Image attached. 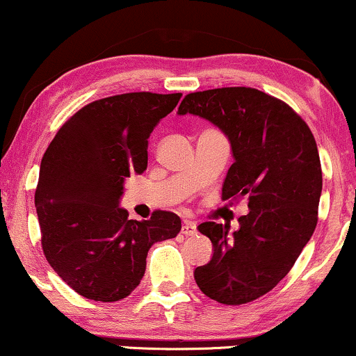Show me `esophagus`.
<instances>
[{"mask_svg":"<svg viewBox=\"0 0 356 356\" xmlns=\"http://www.w3.org/2000/svg\"><path fill=\"white\" fill-rule=\"evenodd\" d=\"M196 222L193 221H185L181 226V234L183 236H195L196 234Z\"/></svg>","mask_w":356,"mask_h":356,"instance_id":"1","label":"esophagus"}]
</instances>
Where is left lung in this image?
Instances as JSON below:
<instances>
[{
  "label": "left lung",
  "instance_id": "1",
  "mask_svg": "<svg viewBox=\"0 0 356 356\" xmlns=\"http://www.w3.org/2000/svg\"><path fill=\"white\" fill-rule=\"evenodd\" d=\"M178 113L203 117L226 135L234 163L222 200L248 198L249 208L232 234L227 225L198 226L214 252L195 280L219 304H248L289 274L312 238L322 193L317 143L287 104L251 87L193 92Z\"/></svg>",
  "mask_w": 356,
  "mask_h": 356
}]
</instances>
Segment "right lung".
<instances>
[{"label":"right lung","instance_id":"obj_1","mask_svg":"<svg viewBox=\"0 0 356 356\" xmlns=\"http://www.w3.org/2000/svg\"><path fill=\"white\" fill-rule=\"evenodd\" d=\"M181 94L130 92L87 104L47 147L34 195L44 256L79 296L125 299L147 269L148 249L177 238L181 219L158 209L147 221L120 208L125 179L143 173L148 138Z\"/></svg>","mask_w":356,"mask_h":356}]
</instances>
